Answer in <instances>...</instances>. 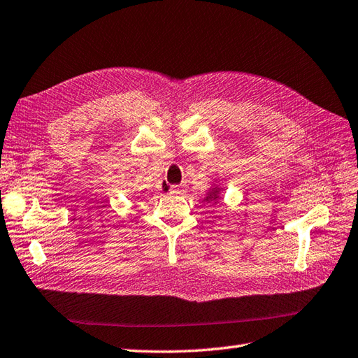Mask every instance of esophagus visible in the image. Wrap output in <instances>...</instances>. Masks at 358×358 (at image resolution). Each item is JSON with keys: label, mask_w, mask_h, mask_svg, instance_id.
<instances>
[{"label": "esophagus", "mask_w": 358, "mask_h": 358, "mask_svg": "<svg viewBox=\"0 0 358 358\" xmlns=\"http://www.w3.org/2000/svg\"><path fill=\"white\" fill-rule=\"evenodd\" d=\"M185 192V186H171L169 187V194H173V195H180Z\"/></svg>", "instance_id": "obj_1"}]
</instances>
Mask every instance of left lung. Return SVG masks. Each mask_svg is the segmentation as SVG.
<instances>
[{
  "label": "left lung",
  "mask_w": 358,
  "mask_h": 358,
  "mask_svg": "<svg viewBox=\"0 0 358 358\" xmlns=\"http://www.w3.org/2000/svg\"><path fill=\"white\" fill-rule=\"evenodd\" d=\"M216 192H217V190H216ZM213 196H216V195H215V194H213V195H212V196H207V199H208V198H213Z\"/></svg>",
  "instance_id": "left-lung-1"
}]
</instances>
